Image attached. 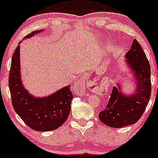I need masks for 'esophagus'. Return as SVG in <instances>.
Masks as SVG:
<instances>
[{"mask_svg": "<svg viewBox=\"0 0 158 158\" xmlns=\"http://www.w3.org/2000/svg\"><path fill=\"white\" fill-rule=\"evenodd\" d=\"M83 85H84L83 82H81V81L78 82V83L77 84L76 87H75V89H76L77 92L78 90H81V89H83ZM97 88H98V87H97Z\"/></svg>", "mask_w": 158, "mask_h": 158, "instance_id": "esophagus-1", "label": "esophagus"}]
</instances>
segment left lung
Listing matches in <instances>:
<instances>
[{"label": "left lung", "mask_w": 158, "mask_h": 158, "mask_svg": "<svg viewBox=\"0 0 158 158\" xmlns=\"http://www.w3.org/2000/svg\"><path fill=\"white\" fill-rule=\"evenodd\" d=\"M125 58L133 71L136 89L132 95L126 96L121 93L118 85L113 87L107 106L99 113L100 120L110 127L120 128L135 124L146 110L151 95L150 65L136 40H134Z\"/></svg>", "instance_id": "left-lung-1"}]
</instances>
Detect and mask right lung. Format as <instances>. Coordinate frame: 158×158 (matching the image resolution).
Returning a JSON list of instances; mask_svg holds the SVG:
<instances>
[{
    "mask_svg": "<svg viewBox=\"0 0 158 158\" xmlns=\"http://www.w3.org/2000/svg\"><path fill=\"white\" fill-rule=\"evenodd\" d=\"M43 31H34L23 39ZM19 43L12 58L8 85L13 108L22 120L32 130L51 131L65 122L71 110L73 94L65 86L54 94L43 98L35 97L24 89L19 71Z\"/></svg>",
    "mask_w": 158,
    "mask_h": 158,
    "instance_id": "1",
    "label": "right lung"
}]
</instances>
